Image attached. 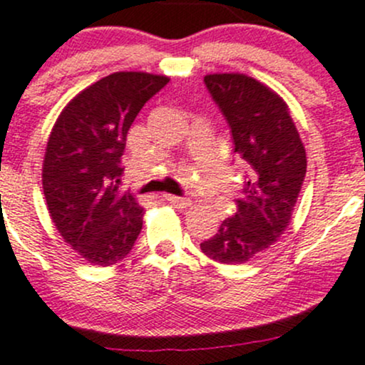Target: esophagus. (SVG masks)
Listing matches in <instances>:
<instances>
[{
  "instance_id": "1",
  "label": "esophagus",
  "mask_w": 365,
  "mask_h": 365,
  "mask_svg": "<svg viewBox=\"0 0 365 365\" xmlns=\"http://www.w3.org/2000/svg\"><path fill=\"white\" fill-rule=\"evenodd\" d=\"M166 201H170L171 205H175L176 208H187V206L192 205V199L190 197H178V195H171V194H164L163 195Z\"/></svg>"
}]
</instances>
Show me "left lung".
Wrapping results in <instances>:
<instances>
[{
  "instance_id": "obj_1",
  "label": "left lung",
  "mask_w": 365,
  "mask_h": 365,
  "mask_svg": "<svg viewBox=\"0 0 365 365\" xmlns=\"http://www.w3.org/2000/svg\"><path fill=\"white\" fill-rule=\"evenodd\" d=\"M227 120L234 152L248 164L237 212L201 250L220 264H245L285 232L306 176V150L279 94L243 73L205 76Z\"/></svg>"
}]
</instances>
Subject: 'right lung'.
<instances>
[{"label": "right lung", "instance_id": "obj_1", "mask_svg": "<svg viewBox=\"0 0 365 365\" xmlns=\"http://www.w3.org/2000/svg\"><path fill=\"white\" fill-rule=\"evenodd\" d=\"M170 78L117 71L75 96L57 117L41 183L63 240L92 266H112L133 250L143 208L122 190V155L131 124Z\"/></svg>", "mask_w": 365, "mask_h": 365}]
</instances>
